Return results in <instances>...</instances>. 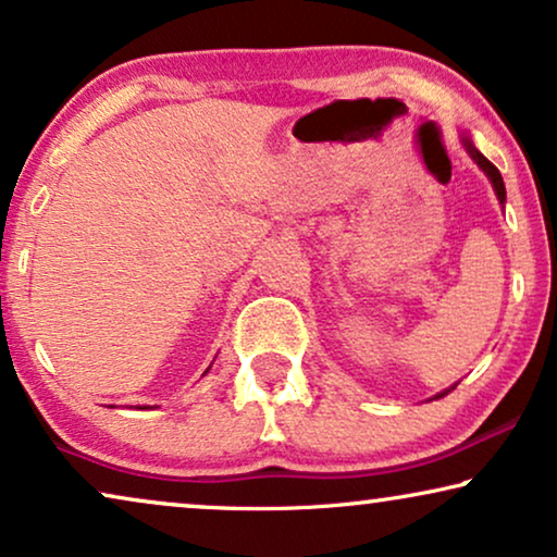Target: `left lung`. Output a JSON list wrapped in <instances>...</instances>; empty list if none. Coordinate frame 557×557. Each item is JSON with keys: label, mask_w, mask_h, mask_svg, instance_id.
<instances>
[{"label": "left lung", "mask_w": 557, "mask_h": 557, "mask_svg": "<svg viewBox=\"0 0 557 557\" xmlns=\"http://www.w3.org/2000/svg\"><path fill=\"white\" fill-rule=\"evenodd\" d=\"M463 147H467V151L471 154V159H474V162L482 166V172L486 174V177H490V182H492V187H494V193H497V197H499V202L505 205V200H507V193H505V180H502V174H499V170L497 166H494L490 159H486L482 151H479L474 144H471L469 139H463ZM448 391H444V393H438L436 398H444Z\"/></svg>", "instance_id": "left-lung-1"}]
</instances>
